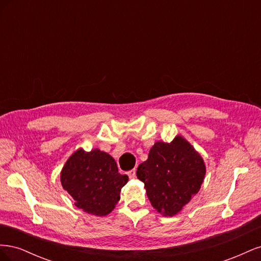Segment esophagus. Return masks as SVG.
Wrapping results in <instances>:
<instances>
[{
  "instance_id": "obj_1",
  "label": "esophagus",
  "mask_w": 261,
  "mask_h": 261,
  "mask_svg": "<svg viewBox=\"0 0 261 261\" xmlns=\"http://www.w3.org/2000/svg\"><path fill=\"white\" fill-rule=\"evenodd\" d=\"M136 169H133V170H130V171H128L127 172V175H128V177L129 178H135L136 177Z\"/></svg>"
}]
</instances>
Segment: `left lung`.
<instances>
[{"instance_id": "8db88e82", "label": "left lung", "mask_w": 261, "mask_h": 261, "mask_svg": "<svg viewBox=\"0 0 261 261\" xmlns=\"http://www.w3.org/2000/svg\"><path fill=\"white\" fill-rule=\"evenodd\" d=\"M136 174L152 207L163 217H172L199 192L206 167L195 149L177 136L171 144L155 143Z\"/></svg>"}]
</instances>
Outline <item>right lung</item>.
Here are the masks:
<instances>
[{
    "label": "right lung",
    "instance_id": "add662e5",
    "mask_svg": "<svg viewBox=\"0 0 261 261\" xmlns=\"http://www.w3.org/2000/svg\"><path fill=\"white\" fill-rule=\"evenodd\" d=\"M127 181L128 176L118 173L113 158L99 149L90 152L78 150L61 173L62 186L73 197L75 206L98 217L114 209Z\"/></svg>",
    "mask_w": 261,
    "mask_h": 261
}]
</instances>
